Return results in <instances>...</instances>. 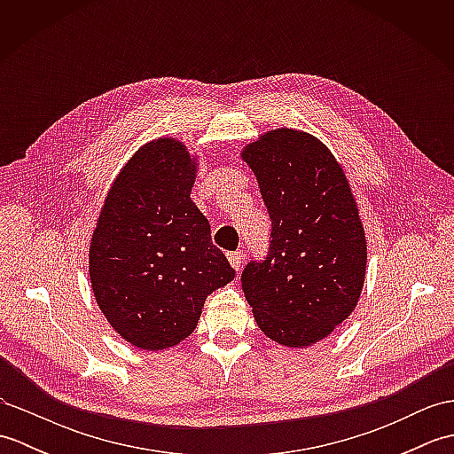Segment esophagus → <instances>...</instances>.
I'll return each mask as SVG.
<instances>
[{
  "instance_id": "esophagus-1",
  "label": "esophagus",
  "mask_w": 454,
  "mask_h": 454,
  "mask_svg": "<svg viewBox=\"0 0 454 454\" xmlns=\"http://www.w3.org/2000/svg\"><path fill=\"white\" fill-rule=\"evenodd\" d=\"M228 262H230V265L236 269V271H239V267H242V263H244V254L242 252L228 254Z\"/></svg>"
}]
</instances>
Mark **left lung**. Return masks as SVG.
I'll return each mask as SVG.
<instances>
[{
  "mask_svg": "<svg viewBox=\"0 0 454 454\" xmlns=\"http://www.w3.org/2000/svg\"><path fill=\"white\" fill-rule=\"evenodd\" d=\"M271 216L265 259L242 288L262 332L286 347L330 335L359 301L366 239L349 183L312 134L277 129L242 152Z\"/></svg>",
  "mask_w": 454,
  "mask_h": 454,
  "instance_id": "left-lung-1",
  "label": "left lung"
}]
</instances>
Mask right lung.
<instances>
[{
	"label": "right lung",
	"instance_id": "add662e5",
	"mask_svg": "<svg viewBox=\"0 0 454 454\" xmlns=\"http://www.w3.org/2000/svg\"><path fill=\"white\" fill-rule=\"evenodd\" d=\"M195 173L179 140L148 142L114 179L91 238L95 301L113 330L140 349L185 340L207 296L236 277L191 200Z\"/></svg>",
	"mask_w": 454,
	"mask_h": 454
}]
</instances>
